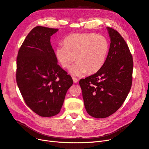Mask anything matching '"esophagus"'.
<instances>
[{"label":"esophagus","mask_w":149,"mask_h":149,"mask_svg":"<svg viewBox=\"0 0 149 149\" xmlns=\"http://www.w3.org/2000/svg\"><path fill=\"white\" fill-rule=\"evenodd\" d=\"M72 78H73V81H74V83H77V82L78 81V79L77 78H74V77H73Z\"/></svg>","instance_id":"obj_1"}]
</instances>
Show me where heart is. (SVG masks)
<instances>
[{
  "label": "heart",
  "mask_w": 149,
  "mask_h": 149,
  "mask_svg": "<svg viewBox=\"0 0 149 149\" xmlns=\"http://www.w3.org/2000/svg\"><path fill=\"white\" fill-rule=\"evenodd\" d=\"M108 50L109 43L103 36L74 33L67 37L64 45L56 48V56L64 68H69L76 60L77 63L71 71L75 75H81L100 70L104 63Z\"/></svg>",
  "instance_id": "b5f03b06"
}]
</instances>
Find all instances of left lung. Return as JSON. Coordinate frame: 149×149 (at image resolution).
Masks as SVG:
<instances>
[{"label":"left lung","mask_w":149,"mask_h":149,"mask_svg":"<svg viewBox=\"0 0 149 149\" xmlns=\"http://www.w3.org/2000/svg\"><path fill=\"white\" fill-rule=\"evenodd\" d=\"M111 38L109 53L97 73L79 80L84 106L93 118H105L123 105L132 86L133 58L123 37L107 27Z\"/></svg>","instance_id":"8db88e82"}]
</instances>
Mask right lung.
Instances as JSON below:
<instances>
[{"mask_svg":"<svg viewBox=\"0 0 149 149\" xmlns=\"http://www.w3.org/2000/svg\"><path fill=\"white\" fill-rule=\"evenodd\" d=\"M58 29L35 26L26 36L17 57L16 81L26 104L42 117L59 113L73 83L57 63L50 43Z\"/></svg>","mask_w":149,"mask_h":149,"instance_id":"add662e5","label":"right lung"}]
</instances>
